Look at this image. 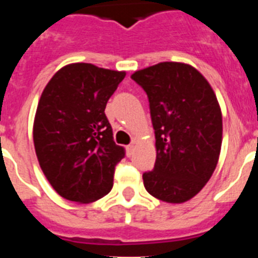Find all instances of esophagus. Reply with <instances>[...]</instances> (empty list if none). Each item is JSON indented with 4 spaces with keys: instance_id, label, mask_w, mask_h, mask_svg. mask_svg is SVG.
Segmentation results:
<instances>
[{
    "instance_id": "34e87169",
    "label": "esophagus",
    "mask_w": 258,
    "mask_h": 258,
    "mask_svg": "<svg viewBox=\"0 0 258 258\" xmlns=\"http://www.w3.org/2000/svg\"><path fill=\"white\" fill-rule=\"evenodd\" d=\"M134 149H136V146H134V143H132V145L127 146V147H126V154H127V156H131V155H133Z\"/></svg>"
}]
</instances>
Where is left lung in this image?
Wrapping results in <instances>:
<instances>
[{
    "mask_svg": "<svg viewBox=\"0 0 258 258\" xmlns=\"http://www.w3.org/2000/svg\"><path fill=\"white\" fill-rule=\"evenodd\" d=\"M132 79L150 102L156 161L143 173L147 192L166 203H184L206 186L218 163L222 113L206 77L192 66L163 61L136 71Z\"/></svg>",
    "mask_w": 258,
    "mask_h": 258,
    "instance_id": "8db88e82",
    "label": "left lung"
}]
</instances>
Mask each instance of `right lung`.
Listing matches in <instances>:
<instances>
[{"instance_id": "1", "label": "right lung", "mask_w": 258, "mask_h": 258, "mask_svg": "<svg viewBox=\"0 0 258 258\" xmlns=\"http://www.w3.org/2000/svg\"><path fill=\"white\" fill-rule=\"evenodd\" d=\"M121 71L72 63L41 94L33 142L41 169L64 199L93 203L111 191L125 150L113 142L104 108L125 77Z\"/></svg>"}]
</instances>
